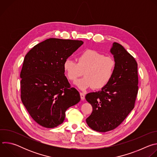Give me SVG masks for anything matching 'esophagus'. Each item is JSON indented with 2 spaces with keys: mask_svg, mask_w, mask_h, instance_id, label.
Listing matches in <instances>:
<instances>
[{
  "mask_svg": "<svg viewBox=\"0 0 157 157\" xmlns=\"http://www.w3.org/2000/svg\"><path fill=\"white\" fill-rule=\"evenodd\" d=\"M80 96H81V100H84L85 99V94L82 93H80Z\"/></svg>",
  "mask_w": 157,
  "mask_h": 157,
  "instance_id": "obj_1",
  "label": "esophagus"
}]
</instances>
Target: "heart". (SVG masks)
I'll use <instances>...</instances> for the list:
<instances>
[{"instance_id":"b5f03b06","label":"heart","mask_w":157,"mask_h":157,"mask_svg":"<svg viewBox=\"0 0 157 157\" xmlns=\"http://www.w3.org/2000/svg\"><path fill=\"white\" fill-rule=\"evenodd\" d=\"M77 62L67 59L63 63V69L66 77L71 81H75L84 75L85 76L78 80L76 84L84 89L93 87L99 89L105 87L113 78L116 62L110 56L99 51L87 49L77 56Z\"/></svg>"}]
</instances>
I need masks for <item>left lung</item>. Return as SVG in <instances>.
<instances>
[{
  "mask_svg": "<svg viewBox=\"0 0 157 157\" xmlns=\"http://www.w3.org/2000/svg\"><path fill=\"white\" fill-rule=\"evenodd\" d=\"M116 68L109 83L101 91L86 94L85 98L93 107L86 119L94 130L105 132L117 127L135 106L138 93L137 63L121 44L114 42L110 49Z\"/></svg>",
  "mask_w": 157,
  "mask_h": 157,
  "instance_id": "left-lung-1",
  "label": "left lung"
}]
</instances>
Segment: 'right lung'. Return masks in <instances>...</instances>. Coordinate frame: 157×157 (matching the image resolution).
<instances>
[{"mask_svg": "<svg viewBox=\"0 0 157 157\" xmlns=\"http://www.w3.org/2000/svg\"><path fill=\"white\" fill-rule=\"evenodd\" d=\"M82 44L81 40L49 38L25 56L20 72L21 99L42 127L61 124L66 110L80 101L79 92L64 75L63 63Z\"/></svg>", "mask_w": 157, "mask_h": 157, "instance_id": "obj_1", "label": "right lung"}]
</instances>
